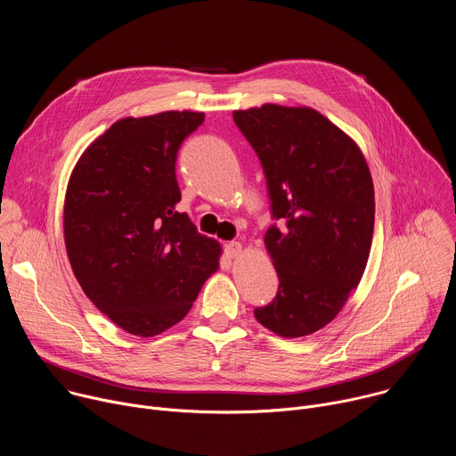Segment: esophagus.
<instances>
[{"mask_svg":"<svg viewBox=\"0 0 456 456\" xmlns=\"http://www.w3.org/2000/svg\"><path fill=\"white\" fill-rule=\"evenodd\" d=\"M240 252H241V243H240V241H229V243L225 245V248H224V254H225V257H229V259L236 257Z\"/></svg>","mask_w":456,"mask_h":456,"instance_id":"1","label":"esophagus"}]
</instances>
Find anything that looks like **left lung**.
<instances>
[{"instance_id":"obj_1","label":"left lung","mask_w":456,"mask_h":456,"mask_svg":"<svg viewBox=\"0 0 456 456\" xmlns=\"http://www.w3.org/2000/svg\"><path fill=\"white\" fill-rule=\"evenodd\" d=\"M232 118L264 167L273 224L265 245L276 297L254 308L283 338L329 324L359 285L375 220L373 182L355 142L312 108L265 104Z\"/></svg>"}]
</instances>
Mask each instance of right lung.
I'll use <instances>...</instances> for the list:
<instances>
[{
  "label": "right lung",
  "mask_w": 456,
  "mask_h": 456,
  "mask_svg": "<svg viewBox=\"0 0 456 456\" xmlns=\"http://www.w3.org/2000/svg\"><path fill=\"white\" fill-rule=\"evenodd\" d=\"M204 113L117 120L79 159L64 200V241L90 301L127 334L182 321L218 269L220 245L180 202L176 157Z\"/></svg>",
  "instance_id": "add662e5"
}]
</instances>
